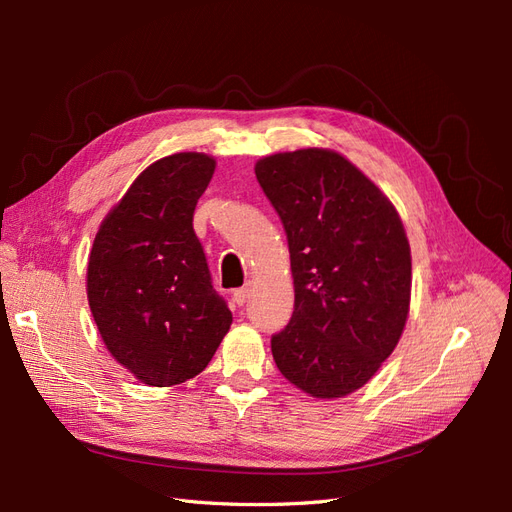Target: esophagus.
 Masks as SVG:
<instances>
[{"label": "esophagus", "instance_id": "34e87169", "mask_svg": "<svg viewBox=\"0 0 512 512\" xmlns=\"http://www.w3.org/2000/svg\"><path fill=\"white\" fill-rule=\"evenodd\" d=\"M250 294H252V282H247L245 286L235 290V294H232V299H235L237 305H243V303H247V299H250Z\"/></svg>", "mask_w": 512, "mask_h": 512}]
</instances>
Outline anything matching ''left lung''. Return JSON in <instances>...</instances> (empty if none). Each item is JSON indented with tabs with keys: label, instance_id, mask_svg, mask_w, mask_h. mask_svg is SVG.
<instances>
[{
	"label": "left lung",
	"instance_id": "1",
	"mask_svg": "<svg viewBox=\"0 0 512 512\" xmlns=\"http://www.w3.org/2000/svg\"><path fill=\"white\" fill-rule=\"evenodd\" d=\"M286 230L294 312L271 337L277 369L318 399L354 393L395 350L412 258L393 203L342 153L297 149L256 162Z\"/></svg>",
	"mask_w": 512,
	"mask_h": 512
}]
</instances>
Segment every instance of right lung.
<instances>
[{
	"label": "right lung",
	"instance_id": "obj_1",
	"mask_svg": "<svg viewBox=\"0 0 512 512\" xmlns=\"http://www.w3.org/2000/svg\"><path fill=\"white\" fill-rule=\"evenodd\" d=\"M213 170L196 151L153 162L108 211L89 252L87 299L102 342L149 386L198 376L230 329L192 226Z\"/></svg>",
	"mask_w": 512,
	"mask_h": 512
}]
</instances>
